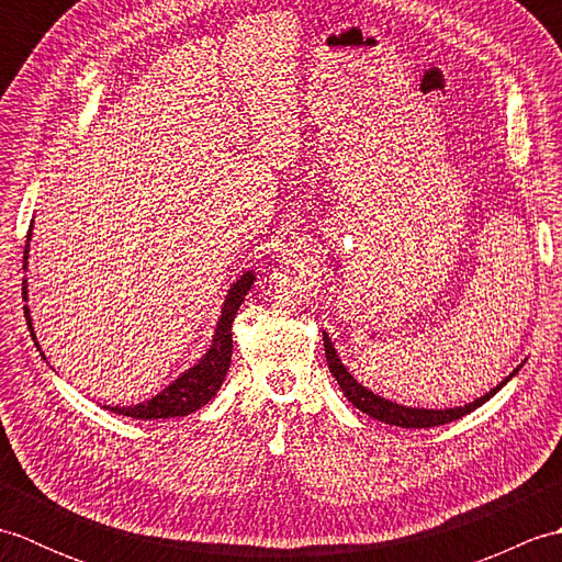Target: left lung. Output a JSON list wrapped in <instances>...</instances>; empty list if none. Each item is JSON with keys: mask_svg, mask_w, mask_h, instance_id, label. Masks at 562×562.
<instances>
[{"mask_svg": "<svg viewBox=\"0 0 562 562\" xmlns=\"http://www.w3.org/2000/svg\"><path fill=\"white\" fill-rule=\"evenodd\" d=\"M324 348H326V360H328V367H330V374L336 376V381L340 384L342 393L348 396V401L355 405V408H360L362 413H367L369 417H374V420H381L386 425H396V427H435V425H447V423H453L459 420V417L473 413L475 408H481V405L495 396V393L503 389L507 384L509 376H515V372H512L503 384L495 386L491 393H485V396L475 398L473 403L463 405V408H449V411H423V408H405V405H398L393 401H384L374 396L372 391H367L362 384H357V381L352 379V374L345 369L338 360L336 355V348H333L330 338L324 333Z\"/></svg>", "mask_w": 562, "mask_h": 562, "instance_id": "1", "label": "left lung"}]
</instances>
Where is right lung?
Instances as JSON below:
<instances>
[{"label":"right lung","mask_w":562,"mask_h":562,"mask_svg":"<svg viewBox=\"0 0 562 562\" xmlns=\"http://www.w3.org/2000/svg\"><path fill=\"white\" fill-rule=\"evenodd\" d=\"M23 254H29V250H23ZM26 258V256H23ZM254 272L244 274L241 280H238L229 296H226L224 308H222V318L217 324V333H214V340H212V348L205 355V360L200 364H195L193 369H188L183 376H178L169 389H164L159 396H154L147 403H139L133 405V408H109L117 415H127V417H137V420H157V417H176V415H188L198 411L200 405H205L217 389L222 386V381L229 372V362H232V324L236 318L238 306H241L246 292L250 290V284H254ZM23 296H26V282H23ZM23 314H26V321L31 326V318H29V308H23ZM33 336V333H31ZM35 340V336H33Z\"/></svg>","instance_id":"obj_1"}]
</instances>
